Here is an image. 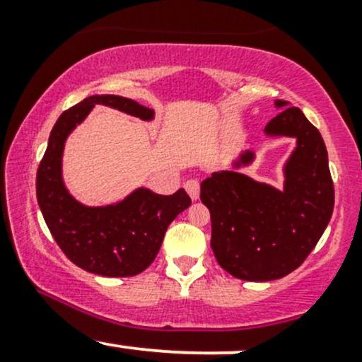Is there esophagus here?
Returning <instances> with one entry per match:
<instances>
[{"instance_id": "esophagus-1", "label": "esophagus", "mask_w": 362, "mask_h": 362, "mask_svg": "<svg viewBox=\"0 0 362 362\" xmlns=\"http://www.w3.org/2000/svg\"><path fill=\"white\" fill-rule=\"evenodd\" d=\"M184 187L194 201L195 199H199V194H201V184H199L197 178H189V180L184 184Z\"/></svg>"}]
</instances>
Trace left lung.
<instances>
[{
    "label": "left lung",
    "instance_id": "left-lung-1",
    "mask_svg": "<svg viewBox=\"0 0 362 362\" xmlns=\"http://www.w3.org/2000/svg\"><path fill=\"white\" fill-rule=\"evenodd\" d=\"M265 131L298 139L282 192L236 172L213 173L201 184L216 260L231 276L255 282L281 279L300 267L334 211V180L318 129L298 107H288ZM250 160V153L242 158Z\"/></svg>",
    "mask_w": 362,
    "mask_h": 362
}]
</instances>
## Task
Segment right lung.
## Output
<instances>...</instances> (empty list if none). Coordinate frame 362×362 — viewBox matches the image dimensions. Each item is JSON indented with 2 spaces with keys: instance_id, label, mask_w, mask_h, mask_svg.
Returning a JSON list of instances; mask_svg holds the SVG:
<instances>
[{
  "instance_id": "1",
  "label": "right lung",
  "mask_w": 362,
  "mask_h": 362,
  "mask_svg": "<svg viewBox=\"0 0 362 362\" xmlns=\"http://www.w3.org/2000/svg\"><path fill=\"white\" fill-rule=\"evenodd\" d=\"M95 105L153 117L151 109L117 95H95L62 112L37 170V201L52 238L73 264L105 277L136 276L155 260L168 224L190 206V197L184 189L173 195L139 189L115 206L78 204L61 180L62 146L69 131Z\"/></svg>"
}]
</instances>
